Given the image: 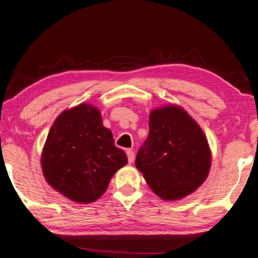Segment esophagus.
Wrapping results in <instances>:
<instances>
[{"mask_svg": "<svg viewBox=\"0 0 258 258\" xmlns=\"http://www.w3.org/2000/svg\"><path fill=\"white\" fill-rule=\"evenodd\" d=\"M126 154H127L128 163H133L134 162V158H135L133 150H127V151H126Z\"/></svg>", "mask_w": 258, "mask_h": 258, "instance_id": "esophagus-1", "label": "esophagus"}]
</instances>
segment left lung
I'll return each mask as SVG.
<instances>
[{"instance_id":"8db88e82","label":"left lung","mask_w":258,"mask_h":258,"mask_svg":"<svg viewBox=\"0 0 258 258\" xmlns=\"http://www.w3.org/2000/svg\"><path fill=\"white\" fill-rule=\"evenodd\" d=\"M149 128L135 165L150 188L165 200L194 192L211 163L208 141L199 125L184 109L166 106L151 113Z\"/></svg>"}]
</instances>
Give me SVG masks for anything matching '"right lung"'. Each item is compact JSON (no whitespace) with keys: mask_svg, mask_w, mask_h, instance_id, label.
Returning a JSON list of instances; mask_svg holds the SVG:
<instances>
[{"mask_svg":"<svg viewBox=\"0 0 258 258\" xmlns=\"http://www.w3.org/2000/svg\"><path fill=\"white\" fill-rule=\"evenodd\" d=\"M127 163L123 150L103 125L98 109L82 104L64 110L50 128L41 164L45 180L76 203H93L114 173Z\"/></svg>","mask_w":258,"mask_h":258,"instance_id":"right-lung-1","label":"right lung"}]
</instances>
